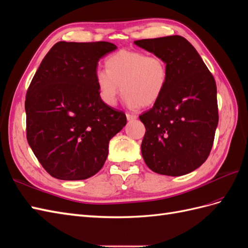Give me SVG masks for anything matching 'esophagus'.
Returning a JSON list of instances; mask_svg holds the SVG:
<instances>
[{
	"instance_id": "esophagus-1",
	"label": "esophagus",
	"mask_w": 248,
	"mask_h": 248,
	"mask_svg": "<svg viewBox=\"0 0 248 248\" xmlns=\"http://www.w3.org/2000/svg\"><path fill=\"white\" fill-rule=\"evenodd\" d=\"M126 118H127V121H132V120H136L137 119V116H136V114L126 113Z\"/></svg>"
}]
</instances>
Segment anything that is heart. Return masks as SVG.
<instances>
[{
  "label": "heart",
  "instance_id": "heart-1",
  "mask_svg": "<svg viewBox=\"0 0 248 248\" xmlns=\"http://www.w3.org/2000/svg\"><path fill=\"white\" fill-rule=\"evenodd\" d=\"M106 69L95 72L101 100L108 106L117 104L122 89L131 108L152 106L165 92L168 67L164 59L146 52L120 50L108 57Z\"/></svg>",
  "mask_w": 248,
  "mask_h": 248
}]
</instances>
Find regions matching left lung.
<instances>
[{
	"mask_svg": "<svg viewBox=\"0 0 248 248\" xmlns=\"http://www.w3.org/2000/svg\"><path fill=\"white\" fill-rule=\"evenodd\" d=\"M134 43L164 59L168 67L165 92L139 117L146 128L143 159L153 171L165 176L194 171L208 158L219 122L215 78L195 47L181 35Z\"/></svg>",
	"mask_w": 248,
	"mask_h": 248,
	"instance_id": "left-lung-1",
	"label": "left lung"
}]
</instances>
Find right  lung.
Returning <instances> with one entry per match:
<instances>
[{
    "label": "right lung",
    "instance_id": "obj_1",
    "mask_svg": "<svg viewBox=\"0 0 248 248\" xmlns=\"http://www.w3.org/2000/svg\"><path fill=\"white\" fill-rule=\"evenodd\" d=\"M117 49L109 42H58L27 90V141L51 177L85 180L103 167L108 144L126 125L123 111L106 105L95 83L98 62Z\"/></svg>",
    "mask_w": 248,
    "mask_h": 248
}]
</instances>
